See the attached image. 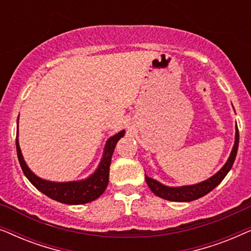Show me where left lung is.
I'll list each match as a JSON object with an SVG mask.
<instances>
[{
    "instance_id": "8db88e82",
    "label": "left lung",
    "mask_w": 251,
    "mask_h": 251,
    "mask_svg": "<svg viewBox=\"0 0 251 251\" xmlns=\"http://www.w3.org/2000/svg\"><path fill=\"white\" fill-rule=\"evenodd\" d=\"M238 146H239V129L236 128L235 143H234V146H233V150L231 152V155L228 157L227 162L225 163V166L223 167L217 174L214 175L211 178H209V179L202 181V183L191 185V186L168 187L145 175L146 183L149 185L150 190L152 191L154 194L164 199V200L177 201V202H188V201L197 200V199L204 197L205 194H208L209 192H211L218 184H221V181L223 179H224L228 171L231 170L233 163H234L236 152H238Z\"/></svg>"
}]
</instances>
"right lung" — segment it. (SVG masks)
Listing matches in <instances>:
<instances>
[{"mask_svg": "<svg viewBox=\"0 0 251 251\" xmlns=\"http://www.w3.org/2000/svg\"><path fill=\"white\" fill-rule=\"evenodd\" d=\"M125 135V130L116 133L107 140L101 162L99 164L98 169L94 175H91L88 179L80 181H68V183H52V181L43 180L35 176L32 171L26 166L24 157L20 152L18 138L16 139L17 155L22 167L23 173L25 174L30 183L35 186L40 192L46 194L53 200L66 204H83L96 200L104 193L107 187L109 179V166L113 152H114L116 143ZM18 136V135H17Z\"/></svg>", "mask_w": 251, "mask_h": 251, "instance_id": "add662e5", "label": "right lung"}]
</instances>
